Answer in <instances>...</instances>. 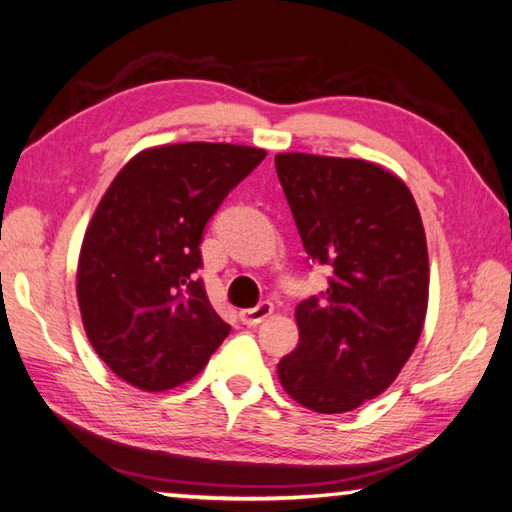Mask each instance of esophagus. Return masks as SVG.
Returning a JSON list of instances; mask_svg holds the SVG:
<instances>
[{
	"label": "esophagus",
	"mask_w": 512,
	"mask_h": 512,
	"mask_svg": "<svg viewBox=\"0 0 512 512\" xmlns=\"http://www.w3.org/2000/svg\"><path fill=\"white\" fill-rule=\"evenodd\" d=\"M271 313H274V304H271V302H260L258 306H254V309L241 311V322L247 324V326H256L260 322H265Z\"/></svg>",
	"instance_id": "obj_1"
}]
</instances>
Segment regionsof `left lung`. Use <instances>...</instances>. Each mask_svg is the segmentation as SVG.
Here are the masks:
<instances>
[{
	"label": "left lung",
	"instance_id": "obj_1",
	"mask_svg": "<svg viewBox=\"0 0 512 512\" xmlns=\"http://www.w3.org/2000/svg\"><path fill=\"white\" fill-rule=\"evenodd\" d=\"M276 170L306 254L333 269L326 293L295 306L300 342L278 379L306 410L352 412L390 388L423 333V219L403 179L379 164L278 153Z\"/></svg>",
	"mask_w": 512,
	"mask_h": 512
}]
</instances>
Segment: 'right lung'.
<instances>
[{"label": "right lung", "mask_w": 512, "mask_h": 512, "mask_svg": "<svg viewBox=\"0 0 512 512\" xmlns=\"http://www.w3.org/2000/svg\"><path fill=\"white\" fill-rule=\"evenodd\" d=\"M256 146L186 142L144 149L111 181L78 256L76 295L89 344L144 392L190 381L230 333L201 267L203 227L265 160Z\"/></svg>", "instance_id": "right-lung-1"}]
</instances>
